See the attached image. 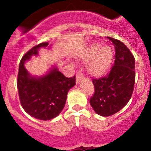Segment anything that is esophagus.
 <instances>
[{
    "instance_id": "34e87169",
    "label": "esophagus",
    "mask_w": 151,
    "mask_h": 151,
    "mask_svg": "<svg viewBox=\"0 0 151 151\" xmlns=\"http://www.w3.org/2000/svg\"><path fill=\"white\" fill-rule=\"evenodd\" d=\"M83 77H84V75H83V73L80 72V71H77V74H76V82H77V83L80 82V80L83 79Z\"/></svg>"
}]
</instances>
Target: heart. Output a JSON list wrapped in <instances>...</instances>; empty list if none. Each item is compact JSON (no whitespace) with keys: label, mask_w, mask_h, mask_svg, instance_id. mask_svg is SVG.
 <instances>
[{"label":"heart","mask_w":151,"mask_h":151,"mask_svg":"<svg viewBox=\"0 0 151 151\" xmlns=\"http://www.w3.org/2000/svg\"><path fill=\"white\" fill-rule=\"evenodd\" d=\"M100 49L99 45H93L91 49L92 55L96 54ZM112 59V50L109 47L106 46L101 48L95 60L93 61L90 66V70L96 75L103 74L110 65Z\"/></svg>","instance_id":"b5f03b06"}]
</instances>
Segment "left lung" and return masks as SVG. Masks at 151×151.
<instances>
[{
    "label": "left lung",
    "instance_id": "left-lung-1",
    "mask_svg": "<svg viewBox=\"0 0 151 151\" xmlns=\"http://www.w3.org/2000/svg\"><path fill=\"white\" fill-rule=\"evenodd\" d=\"M115 47L114 65L107 75L93 78L94 92L90 104L98 115L110 116L121 110L129 101L135 82L134 57L121 41L107 37Z\"/></svg>",
    "mask_w": 151,
    "mask_h": 151
}]
</instances>
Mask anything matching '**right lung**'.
<instances>
[{
    "label": "right lung",
    "instance_id": "obj_1",
    "mask_svg": "<svg viewBox=\"0 0 151 151\" xmlns=\"http://www.w3.org/2000/svg\"><path fill=\"white\" fill-rule=\"evenodd\" d=\"M47 46V42H42L24 55L17 80L19 101L24 110L33 118L43 121L52 119L60 113L68 91L76 84L75 76L68 78L55 67L43 77H34L29 74L24 66L25 62L32 55H37L40 47Z\"/></svg>",
    "mask_w": 151,
    "mask_h": 151
}]
</instances>
